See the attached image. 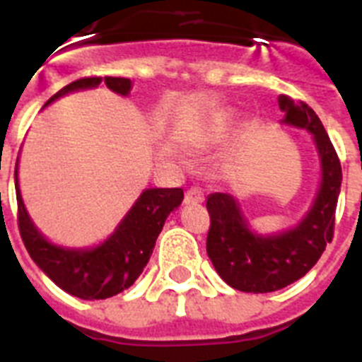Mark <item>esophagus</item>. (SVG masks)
Returning a JSON list of instances; mask_svg holds the SVG:
<instances>
[{
	"label": "esophagus",
	"mask_w": 362,
	"mask_h": 362,
	"mask_svg": "<svg viewBox=\"0 0 362 362\" xmlns=\"http://www.w3.org/2000/svg\"><path fill=\"white\" fill-rule=\"evenodd\" d=\"M185 204H200L204 202V193L199 189V187H189L187 193H185Z\"/></svg>",
	"instance_id": "esophagus-1"
}]
</instances>
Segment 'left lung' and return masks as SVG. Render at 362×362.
Masks as SVG:
<instances>
[{
    "mask_svg": "<svg viewBox=\"0 0 362 362\" xmlns=\"http://www.w3.org/2000/svg\"><path fill=\"white\" fill-rule=\"evenodd\" d=\"M284 122L313 133L320 162L322 184L312 211L295 229L275 237L251 233L242 218L240 207L231 194L207 197L209 231L207 255L231 288L246 293H269L286 288L306 275L320 259L335 229V209L341 193L342 171L332 140L319 116L303 100L279 96Z\"/></svg>",
    "mask_w": 362,
    "mask_h": 362,
    "instance_id": "8db88e82",
    "label": "left lung"
}]
</instances>
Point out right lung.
I'll return each mask as SVG.
<instances>
[{
	"label": "right lung",
	"instance_id": "1",
	"mask_svg": "<svg viewBox=\"0 0 362 362\" xmlns=\"http://www.w3.org/2000/svg\"><path fill=\"white\" fill-rule=\"evenodd\" d=\"M100 76H86L72 81L52 96L47 103L78 89L100 86ZM105 86L118 94H129L131 80L120 76H105ZM16 178V200H18V228L21 240L30 259L43 269L50 281L74 297L86 300H100L127 290L146 268L155 242L169 213L184 200L182 187L171 189H146L127 213L122 224L102 246L94 250H64L52 246L37 233L30 222L21 200Z\"/></svg>",
	"mask_w": 362,
	"mask_h": 362
}]
</instances>
